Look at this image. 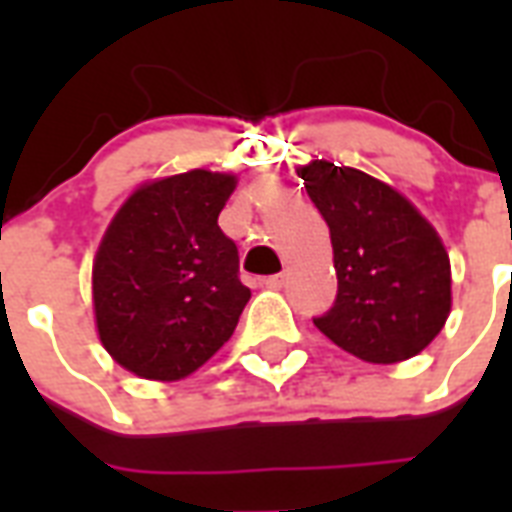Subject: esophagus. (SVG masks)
<instances>
[{"mask_svg":"<svg viewBox=\"0 0 512 512\" xmlns=\"http://www.w3.org/2000/svg\"><path fill=\"white\" fill-rule=\"evenodd\" d=\"M281 284H284V276H281V273H276V276H265L263 279L265 289H281Z\"/></svg>","mask_w":512,"mask_h":512,"instance_id":"obj_1","label":"esophagus"}]
</instances>
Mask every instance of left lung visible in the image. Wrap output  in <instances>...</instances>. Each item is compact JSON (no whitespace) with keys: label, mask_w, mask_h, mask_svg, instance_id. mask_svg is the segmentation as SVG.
I'll list each match as a JSON object with an SVG mask.
<instances>
[{"label":"left lung","mask_w":512,"mask_h":512,"mask_svg":"<svg viewBox=\"0 0 512 512\" xmlns=\"http://www.w3.org/2000/svg\"><path fill=\"white\" fill-rule=\"evenodd\" d=\"M329 225L335 308L313 324L369 364H396L436 340L452 313V263L430 220L393 185L327 159L297 167Z\"/></svg>","instance_id":"1"}]
</instances>
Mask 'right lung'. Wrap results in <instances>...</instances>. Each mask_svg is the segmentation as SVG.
I'll return each mask as SVG.
<instances>
[{"label": "right lung", "mask_w": 512, "mask_h": 512, "mask_svg": "<svg viewBox=\"0 0 512 512\" xmlns=\"http://www.w3.org/2000/svg\"><path fill=\"white\" fill-rule=\"evenodd\" d=\"M239 177L188 170L138 185L92 260V313L108 356L143 380L204 366L249 300L239 252L217 225Z\"/></svg>", "instance_id": "add662e5"}]
</instances>
